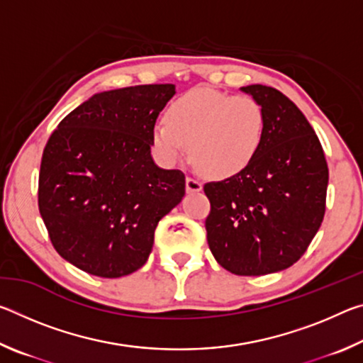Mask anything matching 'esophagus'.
Returning <instances> with one entry per match:
<instances>
[{
    "label": "esophagus",
    "mask_w": 363,
    "mask_h": 363,
    "mask_svg": "<svg viewBox=\"0 0 363 363\" xmlns=\"http://www.w3.org/2000/svg\"><path fill=\"white\" fill-rule=\"evenodd\" d=\"M186 189L189 194H194V192H200L201 189H203V184H201L199 179H195V177H187L186 179Z\"/></svg>",
    "instance_id": "1"
}]
</instances>
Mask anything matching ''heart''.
<instances>
[{
	"instance_id": "heart-1",
	"label": "heart",
	"mask_w": 363,
	"mask_h": 363,
	"mask_svg": "<svg viewBox=\"0 0 363 363\" xmlns=\"http://www.w3.org/2000/svg\"><path fill=\"white\" fill-rule=\"evenodd\" d=\"M266 126V112L255 97L196 88L177 97L167 120L153 126L152 145L168 167L182 158L189 145L194 163L205 174L229 179L253 163Z\"/></svg>"
}]
</instances>
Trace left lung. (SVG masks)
I'll use <instances>...</instances> for the list:
<instances>
[{
  "label": "left lung",
  "mask_w": 363,
  "mask_h": 363,
  "mask_svg": "<svg viewBox=\"0 0 363 363\" xmlns=\"http://www.w3.org/2000/svg\"><path fill=\"white\" fill-rule=\"evenodd\" d=\"M242 91L266 112V138L243 173L205 184L206 240L229 272L266 275L293 266L315 237L328 167L315 131L285 94L262 84Z\"/></svg>",
  "instance_id": "obj_1"
}]
</instances>
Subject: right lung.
<instances>
[{
	"label": "right lung",
	"instance_id": "1",
	"mask_svg": "<svg viewBox=\"0 0 363 363\" xmlns=\"http://www.w3.org/2000/svg\"><path fill=\"white\" fill-rule=\"evenodd\" d=\"M174 84L94 94L59 123L45 147L38 208L57 253L91 275L140 269L158 220L181 203L186 176L158 168L152 130Z\"/></svg>",
	"mask_w": 363,
	"mask_h": 363
}]
</instances>
